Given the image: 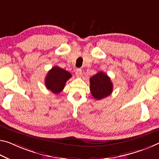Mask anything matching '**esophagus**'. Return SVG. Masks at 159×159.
Wrapping results in <instances>:
<instances>
[{"mask_svg":"<svg viewBox=\"0 0 159 159\" xmlns=\"http://www.w3.org/2000/svg\"><path fill=\"white\" fill-rule=\"evenodd\" d=\"M82 75V70L80 69H77L75 70V76L77 78H80Z\"/></svg>","mask_w":159,"mask_h":159,"instance_id":"esophagus-1","label":"esophagus"}]
</instances>
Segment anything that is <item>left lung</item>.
Wrapping results in <instances>:
<instances>
[{
    "mask_svg": "<svg viewBox=\"0 0 159 159\" xmlns=\"http://www.w3.org/2000/svg\"><path fill=\"white\" fill-rule=\"evenodd\" d=\"M90 89L93 97L96 100H101L111 94L113 85L110 77L100 71L90 79Z\"/></svg>",
    "mask_w": 159,
    "mask_h": 159,
    "instance_id": "left-lung-1",
    "label": "left lung"
}]
</instances>
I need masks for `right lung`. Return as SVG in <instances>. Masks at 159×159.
<instances>
[{"mask_svg":"<svg viewBox=\"0 0 159 159\" xmlns=\"http://www.w3.org/2000/svg\"><path fill=\"white\" fill-rule=\"evenodd\" d=\"M70 77L71 74L67 70L59 66H54L45 78V85L48 90L58 94L64 89L66 82Z\"/></svg>","mask_w":159,"mask_h":159,"instance_id":"right-lung-1","label":"right lung"}]
</instances>
